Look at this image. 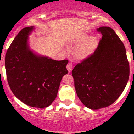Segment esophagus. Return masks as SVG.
I'll return each mask as SVG.
<instances>
[{
  "mask_svg": "<svg viewBox=\"0 0 134 134\" xmlns=\"http://www.w3.org/2000/svg\"><path fill=\"white\" fill-rule=\"evenodd\" d=\"M66 68L68 69V71L69 72H71V71H72V64L69 63L68 64L67 66H66Z\"/></svg>",
  "mask_w": 134,
  "mask_h": 134,
  "instance_id": "34e87169",
  "label": "esophagus"
}]
</instances>
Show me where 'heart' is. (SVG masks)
Wrapping results in <instances>:
<instances>
[{
  "label": "heart",
  "mask_w": 134,
  "mask_h": 134,
  "mask_svg": "<svg viewBox=\"0 0 134 134\" xmlns=\"http://www.w3.org/2000/svg\"><path fill=\"white\" fill-rule=\"evenodd\" d=\"M98 46L99 41L97 37L82 33L69 43L68 47L70 49L75 47L72 51L75 58L84 60L94 54Z\"/></svg>",
  "instance_id": "heart-1"
}]
</instances>
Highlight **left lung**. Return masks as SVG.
<instances>
[{"instance_id": "1", "label": "left lung", "mask_w": 134, "mask_h": 134, "mask_svg": "<svg viewBox=\"0 0 134 134\" xmlns=\"http://www.w3.org/2000/svg\"><path fill=\"white\" fill-rule=\"evenodd\" d=\"M99 46L72 71L77 95L83 105L98 110L112 104L121 94L129 77L125 47L109 27H100Z\"/></svg>"}]
</instances>
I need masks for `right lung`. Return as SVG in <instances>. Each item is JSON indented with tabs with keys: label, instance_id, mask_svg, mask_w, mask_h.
<instances>
[{
	"label": "right lung",
	"instance_id": "1",
	"mask_svg": "<svg viewBox=\"0 0 134 134\" xmlns=\"http://www.w3.org/2000/svg\"><path fill=\"white\" fill-rule=\"evenodd\" d=\"M34 26L17 35L5 56L7 77L11 90L24 104L44 108L56 98L62 79L68 74V60H52L30 49L29 35Z\"/></svg>",
	"mask_w": 134,
	"mask_h": 134
}]
</instances>
